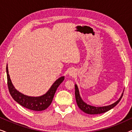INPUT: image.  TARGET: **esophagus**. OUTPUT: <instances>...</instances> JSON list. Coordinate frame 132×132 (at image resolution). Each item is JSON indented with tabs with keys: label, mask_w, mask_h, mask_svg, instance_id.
Returning a JSON list of instances; mask_svg holds the SVG:
<instances>
[{
	"label": "esophagus",
	"mask_w": 132,
	"mask_h": 132,
	"mask_svg": "<svg viewBox=\"0 0 132 132\" xmlns=\"http://www.w3.org/2000/svg\"><path fill=\"white\" fill-rule=\"evenodd\" d=\"M70 76H75L76 73H75V71H74V70H71V71H70Z\"/></svg>",
	"instance_id": "esophagus-1"
}]
</instances>
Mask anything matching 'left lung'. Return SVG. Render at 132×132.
<instances>
[{
  "label": "left lung",
  "mask_w": 132,
  "mask_h": 132,
  "mask_svg": "<svg viewBox=\"0 0 132 132\" xmlns=\"http://www.w3.org/2000/svg\"><path fill=\"white\" fill-rule=\"evenodd\" d=\"M123 94H122L121 96L118 101H117L116 102L114 103L111 104L109 106H103V107H95V106H92L90 105H88L86 103H85L82 99H81L80 95H79V92L78 88L76 85H75V97H76V100L77 106L80 109L82 110L83 112H84L85 113H88V114L90 115H95V114H100V113H103L109 111L110 109H112L113 108H114L117 104L120 102V101L121 99Z\"/></svg>",
  "instance_id": "obj_1"
}]
</instances>
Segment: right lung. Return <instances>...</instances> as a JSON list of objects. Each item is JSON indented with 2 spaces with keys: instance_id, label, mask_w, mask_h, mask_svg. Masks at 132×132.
Here are the masks:
<instances>
[{
  "instance_id": "add662e5",
  "label": "right lung",
  "mask_w": 132,
  "mask_h": 132,
  "mask_svg": "<svg viewBox=\"0 0 132 132\" xmlns=\"http://www.w3.org/2000/svg\"><path fill=\"white\" fill-rule=\"evenodd\" d=\"M6 73L8 89L14 100L23 107L35 111H43L50 105L57 87L64 80V77H60L56 81H55V82L46 94L41 97H33L27 96L17 91L14 88L11 81L10 75L8 74V67H6Z\"/></svg>"
}]
</instances>
